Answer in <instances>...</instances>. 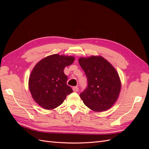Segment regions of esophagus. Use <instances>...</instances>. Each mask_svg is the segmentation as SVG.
Returning <instances> with one entry per match:
<instances>
[{"label":"esophagus","instance_id":"34e87169","mask_svg":"<svg viewBox=\"0 0 149 149\" xmlns=\"http://www.w3.org/2000/svg\"><path fill=\"white\" fill-rule=\"evenodd\" d=\"M73 90L74 92H78V90H79V88H78V87H77V86H74V87L73 88Z\"/></svg>","mask_w":149,"mask_h":149}]
</instances>
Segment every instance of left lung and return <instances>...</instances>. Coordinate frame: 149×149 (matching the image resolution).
Wrapping results in <instances>:
<instances>
[{"mask_svg":"<svg viewBox=\"0 0 149 149\" xmlns=\"http://www.w3.org/2000/svg\"><path fill=\"white\" fill-rule=\"evenodd\" d=\"M79 63L88 79L86 88L79 94L84 104L96 112L109 109L120 91V81L116 70L101 56L80 58Z\"/></svg>","mask_w":149,"mask_h":149,"instance_id":"obj_1","label":"left lung"}]
</instances>
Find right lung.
<instances>
[{
    "mask_svg": "<svg viewBox=\"0 0 149 149\" xmlns=\"http://www.w3.org/2000/svg\"><path fill=\"white\" fill-rule=\"evenodd\" d=\"M74 60L73 56L55 54L43 58L35 65L29 78V89L33 100L45 109H53L63 102L73 89L67 85L64 73L66 66Z\"/></svg>",
    "mask_w": 149,
    "mask_h": 149,
    "instance_id": "obj_1",
    "label": "right lung"
}]
</instances>
